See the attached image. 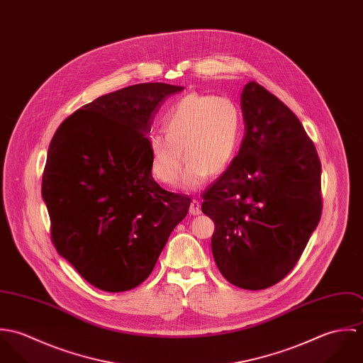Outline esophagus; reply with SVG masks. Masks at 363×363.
<instances>
[{
	"label": "esophagus",
	"mask_w": 363,
	"mask_h": 363,
	"mask_svg": "<svg viewBox=\"0 0 363 363\" xmlns=\"http://www.w3.org/2000/svg\"><path fill=\"white\" fill-rule=\"evenodd\" d=\"M190 213L191 215H200L201 213V203L199 200H193L190 204Z\"/></svg>",
	"instance_id": "esophagus-1"
}]
</instances>
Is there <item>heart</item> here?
<instances>
[{
    "mask_svg": "<svg viewBox=\"0 0 363 363\" xmlns=\"http://www.w3.org/2000/svg\"><path fill=\"white\" fill-rule=\"evenodd\" d=\"M240 127V110L232 99L201 94L183 96L164 114V131H155L148 138L152 174L163 184H176L184 152L189 160L183 186H200L208 173L219 174L230 164Z\"/></svg>",
    "mask_w": 363,
    "mask_h": 363,
    "instance_id": "obj_1",
    "label": "heart"
}]
</instances>
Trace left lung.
I'll return each mask as SVG.
<instances>
[{
	"label": "left lung",
	"mask_w": 363,
	"mask_h": 363,
	"mask_svg": "<svg viewBox=\"0 0 363 363\" xmlns=\"http://www.w3.org/2000/svg\"><path fill=\"white\" fill-rule=\"evenodd\" d=\"M245 137L229 167L203 193L212 255L235 286L284 279L318 225L321 163L295 113L256 81L242 92Z\"/></svg>",
	"instance_id": "obj_1"
}]
</instances>
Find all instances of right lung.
Listing matches in <instances>:
<instances>
[{"instance_id": "1", "label": "right lung", "mask_w": 363, "mask_h": 363, "mask_svg": "<svg viewBox=\"0 0 363 363\" xmlns=\"http://www.w3.org/2000/svg\"><path fill=\"white\" fill-rule=\"evenodd\" d=\"M182 86L123 88L82 106L57 128L42 196L52 242L91 285L124 292L143 284L191 203L152 177L148 134L159 107Z\"/></svg>"}]
</instances>
